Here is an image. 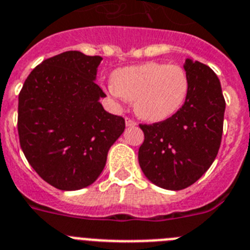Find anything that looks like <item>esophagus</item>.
<instances>
[{"instance_id":"obj_1","label":"esophagus","mask_w":250,"mask_h":250,"mask_svg":"<svg viewBox=\"0 0 250 250\" xmlns=\"http://www.w3.org/2000/svg\"><path fill=\"white\" fill-rule=\"evenodd\" d=\"M125 125H127V127H134V125H137V123L134 122L133 119L125 117Z\"/></svg>"}]
</instances>
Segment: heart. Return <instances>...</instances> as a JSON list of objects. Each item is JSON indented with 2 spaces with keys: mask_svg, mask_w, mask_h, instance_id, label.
I'll return each instance as SVG.
<instances>
[{
  "mask_svg": "<svg viewBox=\"0 0 250 250\" xmlns=\"http://www.w3.org/2000/svg\"><path fill=\"white\" fill-rule=\"evenodd\" d=\"M190 82L180 65L148 62L113 73L110 93L133 101L134 112L147 122H164L185 104Z\"/></svg>",
  "mask_w": 250,
  "mask_h": 250,
  "instance_id": "1",
  "label": "heart"
}]
</instances>
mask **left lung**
Instances as JSON below:
<instances>
[{
  "label": "left lung",
  "instance_id": "obj_1",
  "mask_svg": "<svg viewBox=\"0 0 250 250\" xmlns=\"http://www.w3.org/2000/svg\"><path fill=\"white\" fill-rule=\"evenodd\" d=\"M190 88L181 109L164 122L140 125L145 141L138 162L145 176L167 190L188 188L208 171L218 155L225 99L216 74L186 59Z\"/></svg>",
  "mask_w": 250,
  "mask_h": 250
}]
</instances>
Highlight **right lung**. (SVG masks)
<instances>
[{"label": "right lung", "mask_w": 250, "mask_h": 250, "mask_svg": "<svg viewBox=\"0 0 250 250\" xmlns=\"http://www.w3.org/2000/svg\"><path fill=\"white\" fill-rule=\"evenodd\" d=\"M103 58L65 51L30 73L19 94V138L39 176L59 190L92 185L110 146L123 133V117L104 110L97 70Z\"/></svg>", "instance_id": "1"}]
</instances>
